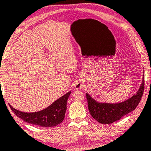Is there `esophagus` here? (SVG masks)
Here are the masks:
<instances>
[{"instance_id":"obj_1","label":"esophagus","mask_w":151,"mask_h":151,"mask_svg":"<svg viewBox=\"0 0 151 151\" xmlns=\"http://www.w3.org/2000/svg\"><path fill=\"white\" fill-rule=\"evenodd\" d=\"M76 90H79L81 88H83V83L81 82H76L75 85Z\"/></svg>"}]
</instances>
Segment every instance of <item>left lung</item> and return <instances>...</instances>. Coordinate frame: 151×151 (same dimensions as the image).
<instances>
[{"label":"left lung","instance_id":"left-lung-1","mask_svg":"<svg viewBox=\"0 0 151 151\" xmlns=\"http://www.w3.org/2000/svg\"><path fill=\"white\" fill-rule=\"evenodd\" d=\"M144 73L142 81L136 92L129 99L117 103H101L96 101L86 93L88 100V109L92 118L101 124H111L120 119L127 114L135 110L142 99L144 88Z\"/></svg>","mask_w":151,"mask_h":151}]
</instances>
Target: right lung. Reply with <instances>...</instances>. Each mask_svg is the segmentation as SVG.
Wrapping results in <instances>:
<instances>
[{
  "label": "right lung",
  "mask_w": 151,
  "mask_h": 151,
  "mask_svg": "<svg viewBox=\"0 0 151 151\" xmlns=\"http://www.w3.org/2000/svg\"><path fill=\"white\" fill-rule=\"evenodd\" d=\"M70 94V91L48 107L39 111L23 112L16 109L11 105L9 107L13 112L24 122L42 127H53L64 120L67 101Z\"/></svg>",
  "instance_id": "1"
}]
</instances>
